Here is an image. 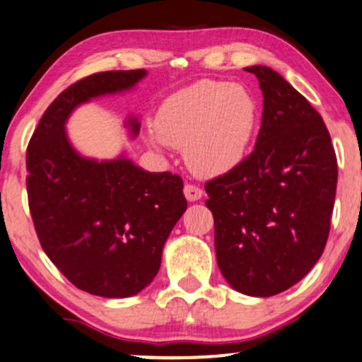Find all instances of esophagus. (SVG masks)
<instances>
[{"label": "esophagus", "mask_w": 362, "mask_h": 362, "mask_svg": "<svg viewBox=\"0 0 362 362\" xmlns=\"http://www.w3.org/2000/svg\"><path fill=\"white\" fill-rule=\"evenodd\" d=\"M185 196L188 202H198V199H202L203 189L194 185H185Z\"/></svg>", "instance_id": "obj_1"}]
</instances>
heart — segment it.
<instances>
[{
    "label": "heart",
    "mask_w": 362,
    "mask_h": 362,
    "mask_svg": "<svg viewBox=\"0 0 362 362\" xmlns=\"http://www.w3.org/2000/svg\"><path fill=\"white\" fill-rule=\"evenodd\" d=\"M258 124L260 107L248 88L202 80L163 102L156 115L158 132L146 139L156 149L185 147L196 173L218 176L247 158Z\"/></svg>",
    "instance_id": "b5f03b06"
}]
</instances>
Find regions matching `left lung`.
<instances>
[{
  "label": "left lung",
  "instance_id": "obj_1",
  "mask_svg": "<svg viewBox=\"0 0 362 362\" xmlns=\"http://www.w3.org/2000/svg\"><path fill=\"white\" fill-rule=\"evenodd\" d=\"M263 93L255 149L208 181L216 262L231 287L272 297L322 255L331 230L337 159L322 117L282 75L247 66Z\"/></svg>",
  "mask_w": 362,
  "mask_h": 362
}]
</instances>
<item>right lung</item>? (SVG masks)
<instances>
[{"mask_svg":"<svg viewBox=\"0 0 362 362\" xmlns=\"http://www.w3.org/2000/svg\"><path fill=\"white\" fill-rule=\"evenodd\" d=\"M146 70L88 75L65 88L40 119L26 149V189L40 245L75 287L92 296L126 298L158 275L163 247L186 211L182 180L149 173L126 156L83 158L65 124L78 105L131 90ZM139 134L136 117L127 120Z\"/></svg>","mask_w":362,"mask_h":362,"instance_id":"obj_1","label":"right lung"}]
</instances>
